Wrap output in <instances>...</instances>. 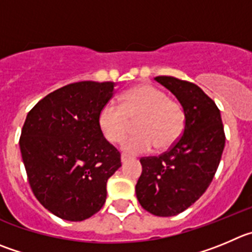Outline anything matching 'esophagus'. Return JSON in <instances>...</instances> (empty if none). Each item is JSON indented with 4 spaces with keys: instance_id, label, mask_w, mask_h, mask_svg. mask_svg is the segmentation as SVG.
<instances>
[{
    "instance_id": "esophagus-1",
    "label": "esophagus",
    "mask_w": 252,
    "mask_h": 252,
    "mask_svg": "<svg viewBox=\"0 0 252 252\" xmlns=\"http://www.w3.org/2000/svg\"><path fill=\"white\" fill-rule=\"evenodd\" d=\"M129 159H130V157L126 154H122V163H126V161H128Z\"/></svg>"
}]
</instances>
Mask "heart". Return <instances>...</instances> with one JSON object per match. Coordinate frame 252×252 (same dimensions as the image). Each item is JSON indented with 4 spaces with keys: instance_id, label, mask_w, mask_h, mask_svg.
<instances>
[{
    "instance_id": "heart-1",
    "label": "heart",
    "mask_w": 252,
    "mask_h": 252,
    "mask_svg": "<svg viewBox=\"0 0 252 252\" xmlns=\"http://www.w3.org/2000/svg\"><path fill=\"white\" fill-rule=\"evenodd\" d=\"M137 122L135 131L123 143L129 154H143L154 149L166 150L173 147L185 128V110L178 100L152 84H140L124 92L119 105L107 103L100 109L98 124L108 142H123Z\"/></svg>"
}]
</instances>
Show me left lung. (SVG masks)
I'll list each match as a JSON object with an SVG mask.
<instances>
[{
    "label": "left lung",
    "instance_id": "left-lung-1",
    "mask_svg": "<svg viewBox=\"0 0 252 252\" xmlns=\"http://www.w3.org/2000/svg\"><path fill=\"white\" fill-rule=\"evenodd\" d=\"M155 81L183 105L185 128L168 152L140 159L135 192L143 209L166 218L187 210L206 191L221 159L225 133L220 110L196 84L168 76Z\"/></svg>",
    "mask_w": 252,
    "mask_h": 252
}]
</instances>
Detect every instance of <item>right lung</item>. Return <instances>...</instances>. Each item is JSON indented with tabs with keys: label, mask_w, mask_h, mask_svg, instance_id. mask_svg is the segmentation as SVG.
<instances>
[{
	"label": "right lung",
	"mask_w": 252,
	"mask_h": 252,
	"mask_svg": "<svg viewBox=\"0 0 252 252\" xmlns=\"http://www.w3.org/2000/svg\"><path fill=\"white\" fill-rule=\"evenodd\" d=\"M115 83H70L28 112L20 138L27 179L37 200L68 221H82L102 209L107 182L122 166L121 153L104 138L100 109Z\"/></svg>",
	"instance_id": "add662e5"
}]
</instances>
